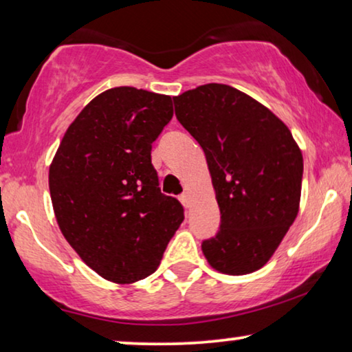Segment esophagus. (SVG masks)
<instances>
[{
    "mask_svg": "<svg viewBox=\"0 0 352 352\" xmlns=\"http://www.w3.org/2000/svg\"><path fill=\"white\" fill-rule=\"evenodd\" d=\"M179 200H181V204L186 206V208H189V206H190V195L187 194V192H184V194L179 197Z\"/></svg>",
    "mask_w": 352,
    "mask_h": 352,
    "instance_id": "obj_1",
    "label": "esophagus"
}]
</instances>
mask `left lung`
Here are the masks:
<instances>
[{
    "label": "left lung",
    "instance_id": "8db88e82",
    "mask_svg": "<svg viewBox=\"0 0 352 352\" xmlns=\"http://www.w3.org/2000/svg\"><path fill=\"white\" fill-rule=\"evenodd\" d=\"M173 100L176 118L204 148L221 211L218 234L201 252L223 274L258 271L300 210V147L280 118L232 86L201 85Z\"/></svg>",
    "mask_w": 352,
    "mask_h": 352
}]
</instances>
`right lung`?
<instances>
[{
	"mask_svg": "<svg viewBox=\"0 0 352 352\" xmlns=\"http://www.w3.org/2000/svg\"><path fill=\"white\" fill-rule=\"evenodd\" d=\"M173 118L170 96L120 86L78 113L50 166L52 208L70 247L115 283L157 271L184 208L162 194L152 142Z\"/></svg>",
	"mask_w": 352,
	"mask_h": 352,
	"instance_id": "obj_1",
	"label": "right lung"
}]
</instances>
